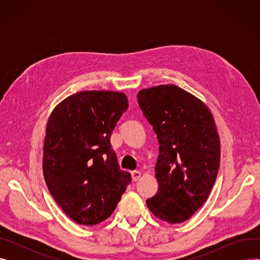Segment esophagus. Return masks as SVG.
<instances>
[{"label": "esophagus", "instance_id": "obj_1", "mask_svg": "<svg viewBox=\"0 0 260 260\" xmlns=\"http://www.w3.org/2000/svg\"><path fill=\"white\" fill-rule=\"evenodd\" d=\"M132 178L134 181H138L141 178V173L139 171H133L132 172Z\"/></svg>", "mask_w": 260, "mask_h": 260}]
</instances>
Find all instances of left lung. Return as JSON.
I'll return each instance as SVG.
<instances>
[{
  "label": "left lung",
  "mask_w": 260,
  "mask_h": 260,
  "mask_svg": "<svg viewBox=\"0 0 260 260\" xmlns=\"http://www.w3.org/2000/svg\"><path fill=\"white\" fill-rule=\"evenodd\" d=\"M138 103L159 143L158 190L146 200L159 219L180 223L206 202L220 163V140L210 108L181 87L141 89Z\"/></svg>",
  "instance_id": "obj_1"
}]
</instances>
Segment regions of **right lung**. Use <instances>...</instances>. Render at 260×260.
Wrapping results in <instances>:
<instances>
[{
  "mask_svg": "<svg viewBox=\"0 0 260 260\" xmlns=\"http://www.w3.org/2000/svg\"><path fill=\"white\" fill-rule=\"evenodd\" d=\"M127 106L123 92L84 90L61 101L48 118L44 179L59 207L79 224L106 220L131 181L109 140Z\"/></svg>",
  "mask_w": 260,
  "mask_h": 260,
  "instance_id": "1",
  "label": "right lung"
}]
</instances>
